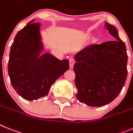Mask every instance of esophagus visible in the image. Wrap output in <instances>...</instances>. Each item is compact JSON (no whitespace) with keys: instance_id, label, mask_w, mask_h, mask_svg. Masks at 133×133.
<instances>
[{"instance_id":"1","label":"esophagus","mask_w":133,"mask_h":133,"mask_svg":"<svg viewBox=\"0 0 133 133\" xmlns=\"http://www.w3.org/2000/svg\"><path fill=\"white\" fill-rule=\"evenodd\" d=\"M74 64H75V60L73 58H71L69 59V66H70L71 69H73Z\"/></svg>"}]
</instances>
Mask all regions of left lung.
<instances>
[{"instance_id":"1","label":"left lung","mask_w":133,"mask_h":133,"mask_svg":"<svg viewBox=\"0 0 133 133\" xmlns=\"http://www.w3.org/2000/svg\"><path fill=\"white\" fill-rule=\"evenodd\" d=\"M106 28L116 40L87 46L75 55L77 98L90 107H102L118 96L127 77L128 55L117 28Z\"/></svg>"}]
</instances>
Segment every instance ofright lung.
Here are the masks:
<instances>
[{
    "label": "right lung",
    "mask_w": 133,
    "mask_h": 133,
    "mask_svg": "<svg viewBox=\"0 0 133 133\" xmlns=\"http://www.w3.org/2000/svg\"><path fill=\"white\" fill-rule=\"evenodd\" d=\"M35 19L15 35L11 47L8 73L19 96L33 101L47 96L51 85L69 69V60L49 53L42 54L45 45L40 23Z\"/></svg>",
    "instance_id": "right-lung-1"
}]
</instances>
